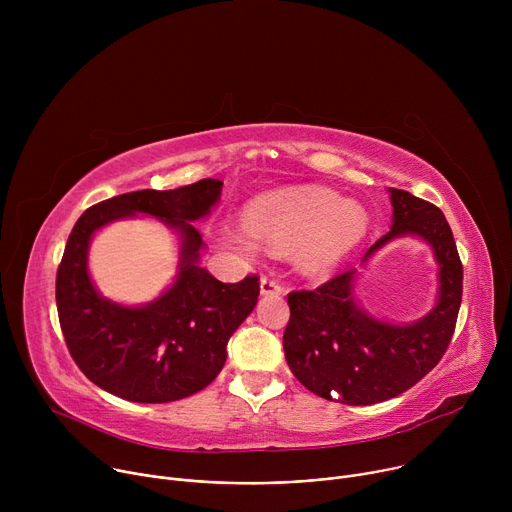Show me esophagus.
Segmentation results:
<instances>
[{
	"instance_id": "34e87169",
	"label": "esophagus",
	"mask_w": 512,
	"mask_h": 512,
	"mask_svg": "<svg viewBox=\"0 0 512 512\" xmlns=\"http://www.w3.org/2000/svg\"><path fill=\"white\" fill-rule=\"evenodd\" d=\"M259 285H261V294L263 296H281V291H283V287L275 279H271L267 275L261 277Z\"/></svg>"
}]
</instances>
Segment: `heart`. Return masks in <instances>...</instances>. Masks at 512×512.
Segmentation results:
<instances>
[{
  "label": "heart",
  "mask_w": 512,
  "mask_h": 512,
  "mask_svg": "<svg viewBox=\"0 0 512 512\" xmlns=\"http://www.w3.org/2000/svg\"><path fill=\"white\" fill-rule=\"evenodd\" d=\"M369 212L354 200L322 186H296L255 198L245 208V225H221L216 241L251 259L267 251L294 255L306 275L338 267L369 233Z\"/></svg>",
  "instance_id": "b5f03b06"
}]
</instances>
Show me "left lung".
<instances>
[{"label": "left lung", "mask_w": 512, "mask_h": 512, "mask_svg": "<svg viewBox=\"0 0 512 512\" xmlns=\"http://www.w3.org/2000/svg\"><path fill=\"white\" fill-rule=\"evenodd\" d=\"M393 225L362 257L399 237L431 245L440 265L437 302L411 324H391L354 300L356 269L342 271L314 291H291L283 332L285 360L296 379L318 397L344 405H373L401 395L442 360L462 304V261L444 212L407 190L389 188ZM334 390L339 397L334 398Z\"/></svg>", "instance_id": "left-lung-1"}]
</instances>
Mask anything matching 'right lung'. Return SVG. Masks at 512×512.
<instances>
[{"instance_id": "obj_1", "label": "right lung", "mask_w": 512, "mask_h": 512, "mask_svg": "<svg viewBox=\"0 0 512 512\" xmlns=\"http://www.w3.org/2000/svg\"><path fill=\"white\" fill-rule=\"evenodd\" d=\"M223 182L204 178L176 190H137L81 214L56 273V308L72 360L89 381L135 403H168L210 385L227 360L233 332L253 312L259 277L223 283L200 267L204 247L194 221L221 200ZM148 213L181 237L175 283L145 307L103 299L90 281L92 235L119 217Z\"/></svg>"}]
</instances>
